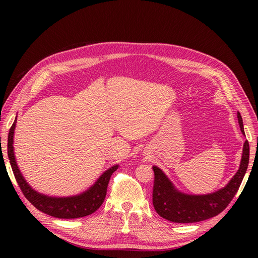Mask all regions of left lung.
<instances>
[{
	"label": "left lung",
	"mask_w": 258,
	"mask_h": 258,
	"mask_svg": "<svg viewBox=\"0 0 258 258\" xmlns=\"http://www.w3.org/2000/svg\"><path fill=\"white\" fill-rule=\"evenodd\" d=\"M242 135H244L243 121L237 113ZM249 146L245 141L242 150L240 167L236 174L223 188L206 195H189L178 190L163 171L153 166L155 173L153 188V205L161 217L173 223H196L220 214L235 197L248 166Z\"/></svg>",
	"instance_id": "obj_1"
}]
</instances>
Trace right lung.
<instances>
[{
    "label": "right lung",
    "mask_w": 258,
    "mask_h": 258,
    "mask_svg": "<svg viewBox=\"0 0 258 258\" xmlns=\"http://www.w3.org/2000/svg\"><path fill=\"white\" fill-rule=\"evenodd\" d=\"M17 117L15 118L13 126L10 129L9 140H7V155L11 162L15 178L20 187L25 197L32 204L37 210L43 213L57 218H79L92 214L101 207L106 196V189L111 175L118 169L119 165H115L107 169L101 174V176L91 185L87 190L79 195L68 197H53L47 196L36 191L29 185L23 177L21 171L18 168L16 157L14 152V134L16 128Z\"/></svg>",
    "instance_id": "add662e5"
}]
</instances>
